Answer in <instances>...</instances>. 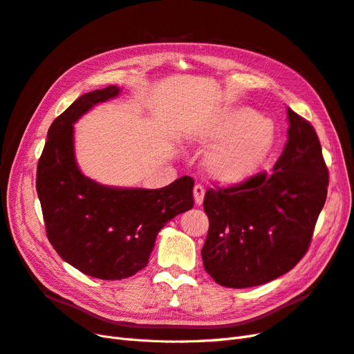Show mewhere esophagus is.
I'll list each match as a JSON object with an SVG mask.
<instances>
[{
  "label": "esophagus",
  "instance_id": "34e87169",
  "mask_svg": "<svg viewBox=\"0 0 354 354\" xmlns=\"http://www.w3.org/2000/svg\"><path fill=\"white\" fill-rule=\"evenodd\" d=\"M203 195H205V189H203L202 185H195L194 187V196H195V202L196 205H201L202 201H203Z\"/></svg>",
  "mask_w": 354,
  "mask_h": 354
}]
</instances>
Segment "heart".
<instances>
[{"label": "heart", "mask_w": 354, "mask_h": 354, "mask_svg": "<svg viewBox=\"0 0 354 354\" xmlns=\"http://www.w3.org/2000/svg\"><path fill=\"white\" fill-rule=\"evenodd\" d=\"M273 125L254 111L241 108L226 112L201 137L221 142L207 156L208 173L224 185H236L252 176L273 145Z\"/></svg>", "instance_id": "1"}]
</instances>
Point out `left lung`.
<instances>
[{"mask_svg":"<svg viewBox=\"0 0 354 354\" xmlns=\"http://www.w3.org/2000/svg\"><path fill=\"white\" fill-rule=\"evenodd\" d=\"M288 142L270 174L208 189L201 251L218 285L250 288L288 273L306 255L322 211L329 173L313 125L288 109Z\"/></svg>","mask_w":354,"mask_h":354,"instance_id":"8db88e82","label":"left lung"}]
</instances>
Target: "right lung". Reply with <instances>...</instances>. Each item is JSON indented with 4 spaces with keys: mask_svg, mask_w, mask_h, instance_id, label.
<instances>
[{
    "mask_svg": "<svg viewBox=\"0 0 354 354\" xmlns=\"http://www.w3.org/2000/svg\"><path fill=\"white\" fill-rule=\"evenodd\" d=\"M118 94L120 88L109 85L75 100L50 125L37 167V194L53 248L75 269L103 281L145 269L159 230L194 208L195 181L189 176L155 190L106 187L82 176L72 124Z\"/></svg>",
    "mask_w": 354,
    "mask_h": 354,
    "instance_id": "1",
    "label": "right lung"
}]
</instances>
